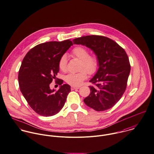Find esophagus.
I'll return each mask as SVG.
<instances>
[{
    "label": "esophagus",
    "mask_w": 154,
    "mask_h": 154,
    "mask_svg": "<svg viewBox=\"0 0 154 154\" xmlns=\"http://www.w3.org/2000/svg\"><path fill=\"white\" fill-rule=\"evenodd\" d=\"M80 88V87H75V86H71V89L72 90H74V89H79Z\"/></svg>",
    "instance_id": "34e87169"
}]
</instances>
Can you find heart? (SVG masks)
<instances>
[{
    "label": "heart",
    "mask_w": 154,
    "mask_h": 154,
    "mask_svg": "<svg viewBox=\"0 0 154 154\" xmlns=\"http://www.w3.org/2000/svg\"><path fill=\"white\" fill-rule=\"evenodd\" d=\"M71 54L82 60L80 66V72L77 73H70L65 77V80L67 84L73 86L81 85L82 82L87 78V72L90 74H95L99 67V60L97 56L94 54H89L88 51L84 47L77 46L74 47ZM58 68L65 72L67 67V59L66 55L61 57L58 61Z\"/></svg>",
    "instance_id": "1"
}]
</instances>
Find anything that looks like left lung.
<instances>
[{
	"mask_svg": "<svg viewBox=\"0 0 154 154\" xmlns=\"http://www.w3.org/2000/svg\"><path fill=\"white\" fill-rule=\"evenodd\" d=\"M92 50L99 60V67L90 80V93L84 99L88 107L96 111L112 108L124 94L131 71L128 56L113 40L101 35H87L73 39Z\"/></svg>",
	"mask_w": 154,
	"mask_h": 154,
	"instance_id": "obj_1",
	"label": "left lung"
}]
</instances>
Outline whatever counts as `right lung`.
Instances as JSON below:
<instances>
[{
	"instance_id": "add662e5",
	"label": "right lung",
	"mask_w": 154,
	"mask_h": 154,
	"mask_svg": "<svg viewBox=\"0 0 154 154\" xmlns=\"http://www.w3.org/2000/svg\"><path fill=\"white\" fill-rule=\"evenodd\" d=\"M72 45L70 39L38 44L25 56L19 70L20 91L30 107L38 115L51 116L63 107L71 91L69 85L57 79L59 90H51L50 85L59 71L58 61Z\"/></svg>"
}]
</instances>
